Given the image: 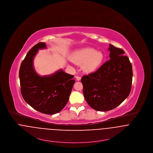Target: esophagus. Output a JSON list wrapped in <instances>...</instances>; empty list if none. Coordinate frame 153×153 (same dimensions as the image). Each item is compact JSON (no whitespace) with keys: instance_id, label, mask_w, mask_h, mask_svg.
Returning a JSON list of instances; mask_svg holds the SVG:
<instances>
[{"instance_id":"1","label":"esophagus","mask_w":153,"mask_h":153,"mask_svg":"<svg viewBox=\"0 0 153 153\" xmlns=\"http://www.w3.org/2000/svg\"><path fill=\"white\" fill-rule=\"evenodd\" d=\"M81 79V76H76V79L77 81H80Z\"/></svg>"}]
</instances>
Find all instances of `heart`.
Segmentation results:
<instances>
[{"label": "heart", "mask_w": 153, "mask_h": 153, "mask_svg": "<svg viewBox=\"0 0 153 153\" xmlns=\"http://www.w3.org/2000/svg\"><path fill=\"white\" fill-rule=\"evenodd\" d=\"M74 58L79 64H83L84 70L88 72L97 70L101 64L103 59V53L100 51H96L92 48H85L76 51Z\"/></svg>", "instance_id": "obj_1"}]
</instances>
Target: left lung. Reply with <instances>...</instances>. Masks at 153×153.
<instances>
[{
    "label": "left lung",
    "mask_w": 153,
    "mask_h": 153,
    "mask_svg": "<svg viewBox=\"0 0 153 153\" xmlns=\"http://www.w3.org/2000/svg\"><path fill=\"white\" fill-rule=\"evenodd\" d=\"M110 59L95 72L81 78L84 97L97 111H108L120 105L129 95L132 65L125 52L109 44Z\"/></svg>",
    "instance_id": "8db88e82"
}]
</instances>
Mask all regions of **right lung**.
Listing matches in <instances>:
<instances>
[{"label": "right lung", "mask_w": 153, "mask_h": 153, "mask_svg": "<svg viewBox=\"0 0 153 153\" xmlns=\"http://www.w3.org/2000/svg\"><path fill=\"white\" fill-rule=\"evenodd\" d=\"M39 42L30 50L19 70L21 93L25 100L33 109L47 114H54L67 105L75 81L74 75L62 70L41 76L35 71L33 59L39 50L46 48Z\"/></svg>", "instance_id": "1"}]
</instances>
